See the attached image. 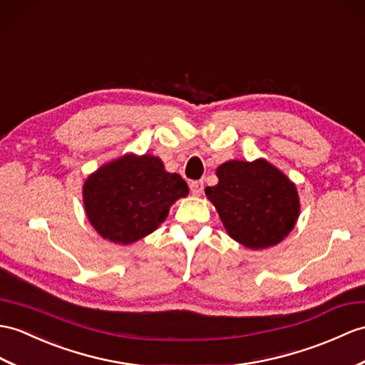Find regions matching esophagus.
Segmentation results:
<instances>
[{
    "mask_svg": "<svg viewBox=\"0 0 365 365\" xmlns=\"http://www.w3.org/2000/svg\"><path fill=\"white\" fill-rule=\"evenodd\" d=\"M190 190L194 194V196H200L202 191H203V182L202 180H196V182H191L190 183Z\"/></svg>",
    "mask_w": 365,
    "mask_h": 365,
    "instance_id": "esophagus-1",
    "label": "esophagus"
}]
</instances>
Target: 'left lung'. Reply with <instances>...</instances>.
<instances>
[{"label":"left lung","mask_w":365,"mask_h":365,"mask_svg":"<svg viewBox=\"0 0 365 365\" xmlns=\"http://www.w3.org/2000/svg\"><path fill=\"white\" fill-rule=\"evenodd\" d=\"M216 175L217 185L207 186L205 194L236 242L261 250L292 232L300 215L297 188L267 160H230L216 169Z\"/></svg>","instance_id":"left-lung-1"}]
</instances>
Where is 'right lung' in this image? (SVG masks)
Listing matches in <instances>:
<instances>
[{
    "mask_svg": "<svg viewBox=\"0 0 365 365\" xmlns=\"http://www.w3.org/2000/svg\"><path fill=\"white\" fill-rule=\"evenodd\" d=\"M188 192L186 182L168 173L158 157L125 154L90 174L82 196L93 228L127 245L157 230L173 203Z\"/></svg>",
    "mask_w": 365,
    "mask_h": 365,
    "instance_id": "add662e5",
    "label": "right lung"
}]
</instances>
